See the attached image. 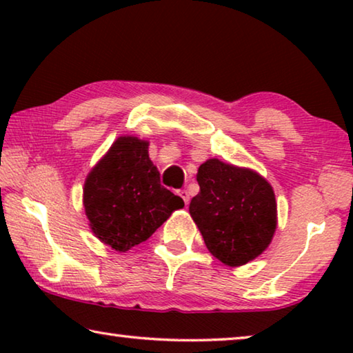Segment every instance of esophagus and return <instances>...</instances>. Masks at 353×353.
<instances>
[{"mask_svg":"<svg viewBox=\"0 0 353 353\" xmlns=\"http://www.w3.org/2000/svg\"><path fill=\"white\" fill-rule=\"evenodd\" d=\"M179 196H181V198L183 199L185 204H188V202H190V194H188L187 190H179Z\"/></svg>","mask_w":353,"mask_h":353,"instance_id":"esophagus-1","label":"esophagus"}]
</instances>
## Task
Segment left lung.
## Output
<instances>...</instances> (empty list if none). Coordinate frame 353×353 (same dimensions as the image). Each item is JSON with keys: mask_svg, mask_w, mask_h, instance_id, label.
Returning a JSON list of instances; mask_svg holds the SVG:
<instances>
[{"mask_svg": "<svg viewBox=\"0 0 353 353\" xmlns=\"http://www.w3.org/2000/svg\"><path fill=\"white\" fill-rule=\"evenodd\" d=\"M201 191L190 214L207 249L227 266H241L265 250L277 227L272 187L255 171L210 159L198 170Z\"/></svg>", "mask_w": 353, "mask_h": 353, "instance_id": "left-lung-1", "label": "left lung"}]
</instances>
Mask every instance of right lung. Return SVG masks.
Instances as JSON below:
<instances>
[{
    "label": "right lung",
    "instance_id": "obj_1",
    "mask_svg": "<svg viewBox=\"0 0 353 353\" xmlns=\"http://www.w3.org/2000/svg\"><path fill=\"white\" fill-rule=\"evenodd\" d=\"M148 141L119 137L87 176L83 207L93 234L118 252L146 241L183 201L160 183Z\"/></svg>",
    "mask_w": 353,
    "mask_h": 353
}]
</instances>
